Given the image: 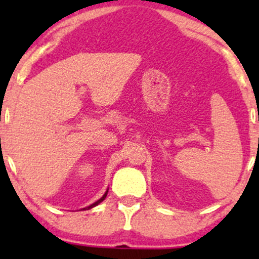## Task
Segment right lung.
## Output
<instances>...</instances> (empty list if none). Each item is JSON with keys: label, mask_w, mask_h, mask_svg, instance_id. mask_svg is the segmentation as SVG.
<instances>
[{"label": "right lung", "mask_w": 259, "mask_h": 259, "mask_svg": "<svg viewBox=\"0 0 259 259\" xmlns=\"http://www.w3.org/2000/svg\"><path fill=\"white\" fill-rule=\"evenodd\" d=\"M107 192H108V191H107ZM107 192H106V194L105 195H103L102 196V197H101L100 198V200L99 201H96V202H95V203H92L91 204V206H89V207H86V208H84V209H90V208H92V207H95V206H97V204H99V203H101V202H102L103 200H105V198H106V196H107Z\"/></svg>", "instance_id": "obj_1"}]
</instances>
